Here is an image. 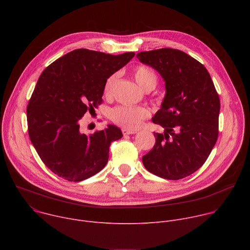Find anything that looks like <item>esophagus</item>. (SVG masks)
Segmentation results:
<instances>
[{
    "mask_svg": "<svg viewBox=\"0 0 250 250\" xmlns=\"http://www.w3.org/2000/svg\"><path fill=\"white\" fill-rule=\"evenodd\" d=\"M122 132L125 135V134H133V133H136L137 131L136 130H131V129H127V128H123L122 129Z\"/></svg>",
    "mask_w": 250,
    "mask_h": 250,
    "instance_id": "1",
    "label": "esophagus"
}]
</instances>
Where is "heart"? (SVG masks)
Wrapping results in <instances>:
<instances>
[{"label":"heart","mask_w":250,"mask_h":250,"mask_svg":"<svg viewBox=\"0 0 250 250\" xmlns=\"http://www.w3.org/2000/svg\"><path fill=\"white\" fill-rule=\"evenodd\" d=\"M132 74L136 83L146 91L152 90L157 84V75L149 66L137 65L134 67ZM118 76V73H114L106 78L104 84V96L109 97L112 95ZM149 116L150 111L146 106L119 105L111 112V118L117 125L129 129L138 128Z\"/></svg>","instance_id":"heart-1"}]
</instances>
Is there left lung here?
<instances>
[{
	"instance_id": "left-lung-1",
	"label": "left lung",
	"mask_w": 250,
	"mask_h": 250,
	"mask_svg": "<svg viewBox=\"0 0 250 250\" xmlns=\"http://www.w3.org/2000/svg\"><path fill=\"white\" fill-rule=\"evenodd\" d=\"M136 57L158 71L166 88L161 108L152 118L165 131L154 132L155 145L142 163L164 179H182L202 167L216 145L218 92L206 67L181 50L154 49Z\"/></svg>"
}]
</instances>
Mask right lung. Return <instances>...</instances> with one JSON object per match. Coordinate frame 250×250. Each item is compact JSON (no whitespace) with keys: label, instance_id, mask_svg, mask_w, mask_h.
Instances as JSON below:
<instances>
[{"label":"right lung","instance_id":"right-lung-1","mask_svg":"<svg viewBox=\"0 0 250 250\" xmlns=\"http://www.w3.org/2000/svg\"><path fill=\"white\" fill-rule=\"evenodd\" d=\"M134 56L75 49L46 67L26 108L31 144L57 176L83 181L108 162L111 144L123 136L113 125L93 134L80 131V120L103 102L104 84Z\"/></svg>","mask_w":250,"mask_h":250}]
</instances>
